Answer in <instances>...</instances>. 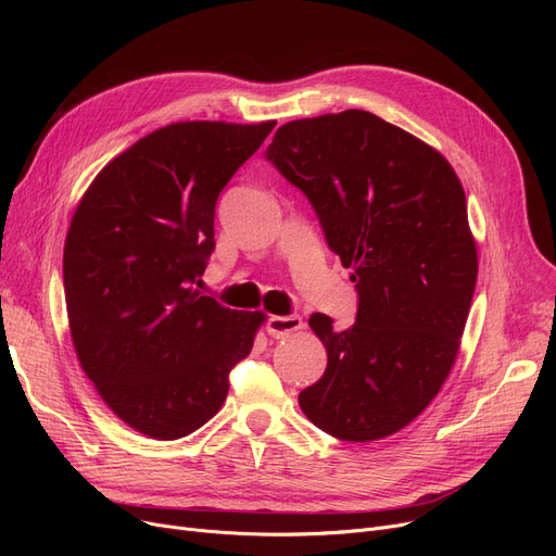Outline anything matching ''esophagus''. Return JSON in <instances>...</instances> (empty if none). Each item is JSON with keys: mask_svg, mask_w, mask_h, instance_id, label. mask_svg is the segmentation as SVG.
<instances>
[{"mask_svg": "<svg viewBox=\"0 0 556 556\" xmlns=\"http://www.w3.org/2000/svg\"><path fill=\"white\" fill-rule=\"evenodd\" d=\"M302 327H304V319L300 315H273L266 325L268 333L277 340L300 331Z\"/></svg>", "mask_w": 556, "mask_h": 556, "instance_id": "34e87169", "label": "esophagus"}]
</instances>
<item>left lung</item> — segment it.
I'll return each instance as SVG.
<instances>
[{
	"mask_svg": "<svg viewBox=\"0 0 556 556\" xmlns=\"http://www.w3.org/2000/svg\"><path fill=\"white\" fill-rule=\"evenodd\" d=\"M266 157L311 200L358 290L349 329L308 319L329 361L302 413L338 440H383L426 410L459 352L478 279L462 182L440 151L365 110L288 122Z\"/></svg>",
	"mask_w": 556,
	"mask_h": 556,
	"instance_id": "1",
	"label": "left lung"
}]
</instances>
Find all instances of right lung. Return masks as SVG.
Segmentation results:
<instances>
[{
  "mask_svg": "<svg viewBox=\"0 0 556 556\" xmlns=\"http://www.w3.org/2000/svg\"><path fill=\"white\" fill-rule=\"evenodd\" d=\"M277 122H180L135 141L83 193L63 279L78 363L110 410L153 440L207 424L266 323L198 286L216 200Z\"/></svg>",
  "mask_w": 556,
  "mask_h": 556,
  "instance_id": "obj_1",
  "label": "right lung"
}]
</instances>
